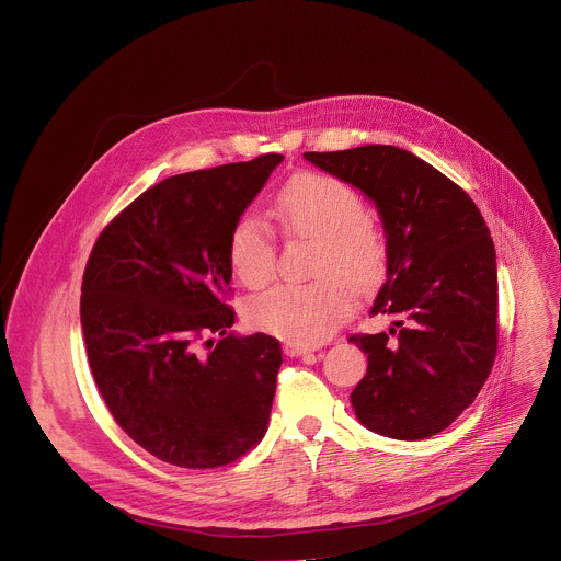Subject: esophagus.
Segmentation results:
<instances>
[{
  "mask_svg": "<svg viewBox=\"0 0 561 561\" xmlns=\"http://www.w3.org/2000/svg\"><path fill=\"white\" fill-rule=\"evenodd\" d=\"M316 347H311V345H300V343H286L284 345V352L288 357H302V355H311Z\"/></svg>",
  "mask_w": 561,
  "mask_h": 561,
  "instance_id": "34e87169",
  "label": "esophagus"
}]
</instances>
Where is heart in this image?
<instances>
[{"instance_id": "heart-1", "label": "heart", "mask_w": 561, "mask_h": 561, "mask_svg": "<svg viewBox=\"0 0 561 561\" xmlns=\"http://www.w3.org/2000/svg\"><path fill=\"white\" fill-rule=\"evenodd\" d=\"M277 216L293 233L316 241L309 273L318 277L261 293L250 300L248 318L279 339L313 345L328 339L352 311V293L342 280L364 290L385 273L387 241L364 216L359 193L332 174L293 176L277 197ZM229 263L233 275L250 288L273 279L277 241L261 216L243 214L236 220L229 233Z\"/></svg>"}]
</instances>
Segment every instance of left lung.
<instances>
[{
	"mask_svg": "<svg viewBox=\"0 0 561 561\" xmlns=\"http://www.w3.org/2000/svg\"><path fill=\"white\" fill-rule=\"evenodd\" d=\"M362 188L387 231V282L370 316L379 334H352L368 370L350 400L373 432L402 440L444 432L473 404L497 352V273L489 227L444 172L393 145L305 152Z\"/></svg>",
	"mask_w": 561,
	"mask_h": 561,
	"instance_id": "left-lung-1",
	"label": "left lung"
}]
</instances>
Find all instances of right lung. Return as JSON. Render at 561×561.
<instances>
[{
  "instance_id": "add662e5",
  "label": "right lung",
  "mask_w": 561,
  "mask_h": 561,
  "mask_svg": "<svg viewBox=\"0 0 561 561\" xmlns=\"http://www.w3.org/2000/svg\"><path fill=\"white\" fill-rule=\"evenodd\" d=\"M282 159L168 176L88 256L81 330L95 385L113 421L165 463H233L268 427L282 345L229 334V233Z\"/></svg>"
}]
</instances>
